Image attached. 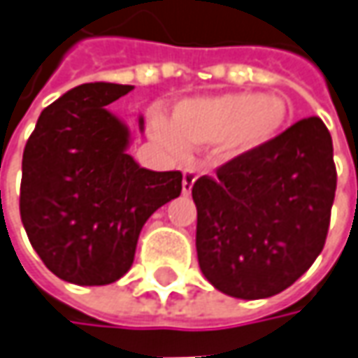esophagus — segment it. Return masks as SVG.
I'll return each mask as SVG.
<instances>
[{"mask_svg": "<svg viewBox=\"0 0 358 358\" xmlns=\"http://www.w3.org/2000/svg\"><path fill=\"white\" fill-rule=\"evenodd\" d=\"M196 172L194 170H184V180H182V192L188 196L192 192V186H194V182H196Z\"/></svg>", "mask_w": 358, "mask_h": 358, "instance_id": "34e87169", "label": "esophagus"}]
</instances>
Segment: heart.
Instances as JSON below:
<instances>
[{
	"instance_id": "1",
	"label": "heart",
	"mask_w": 358,
	"mask_h": 358,
	"mask_svg": "<svg viewBox=\"0 0 358 358\" xmlns=\"http://www.w3.org/2000/svg\"><path fill=\"white\" fill-rule=\"evenodd\" d=\"M289 117V105L278 94L224 93L180 101L172 122L156 115L152 130L176 155L184 146L217 142L222 158L240 160L278 141Z\"/></svg>"
}]
</instances>
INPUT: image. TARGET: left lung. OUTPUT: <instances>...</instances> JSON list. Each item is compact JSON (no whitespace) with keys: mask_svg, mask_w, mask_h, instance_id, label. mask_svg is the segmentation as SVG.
<instances>
[{"mask_svg":"<svg viewBox=\"0 0 358 358\" xmlns=\"http://www.w3.org/2000/svg\"><path fill=\"white\" fill-rule=\"evenodd\" d=\"M337 190L333 141L319 117L303 118L267 148L192 186L203 278L238 299L293 285L323 252Z\"/></svg>","mask_w":358,"mask_h":358,"instance_id":"left-lung-1","label":"left lung"}]
</instances>
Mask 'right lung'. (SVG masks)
I'll use <instances>...</instances> for the list:
<instances>
[{
	"instance_id": "1",
	"label": "right lung",
	"mask_w": 358,
	"mask_h": 358,
	"mask_svg": "<svg viewBox=\"0 0 358 358\" xmlns=\"http://www.w3.org/2000/svg\"><path fill=\"white\" fill-rule=\"evenodd\" d=\"M130 91L115 83L71 89L41 113L23 150V228L47 269L75 285L122 278L146 220L182 192L178 170H146L127 152L129 127L106 105Z\"/></svg>"
}]
</instances>
